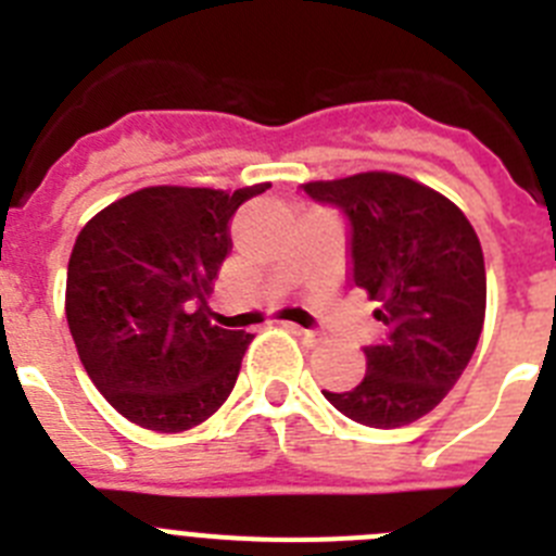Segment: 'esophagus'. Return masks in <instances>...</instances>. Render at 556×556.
<instances>
[{"mask_svg":"<svg viewBox=\"0 0 556 556\" xmlns=\"http://www.w3.org/2000/svg\"><path fill=\"white\" fill-rule=\"evenodd\" d=\"M289 331L294 333V337L301 339L303 345L314 348V345H320L323 342V333L320 331H312V328H301V326H289Z\"/></svg>","mask_w":556,"mask_h":556,"instance_id":"1","label":"esophagus"}]
</instances>
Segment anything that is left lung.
<instances>
[{"label":"left lung","instance_id":"8db88e82","mask_svg":"<svg viewBox=\"0 0 556 556\" xmlns=\"http://www.w3.org/2000/svg\"><path fill=\"white\" fill-rule=\"evenodd\" d=\"M348 219V278L378 301L384 339L365 345L353 390L323 395L351 420L397 429L429 415L468 367L484 326V255L468 217L392 172L303 186Z\"/></svg>","mask_w":556,"mask_h":556}]
</instances>
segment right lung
I'll use <instances>...</instances> for the list:
<instances>
[{
	"label": "right lung",
	"mask_w": 556,
	"mask_h": 556,
	"mask_svg": "<svg viewBox=\"0 0 556 556\" xmlns=\"http://www.w3.org/2000/svg\"><path fill=\"white\" fill-rule=\"evenodd\" d=\"M267 189L150 186L102 208L77 236L68 331L97 390L130 424L186 431L233 390L253 333L214 326L205 298L228 255L230 217Z\"/></svg>",
	"instance_id": "1"
}]
</instances>
